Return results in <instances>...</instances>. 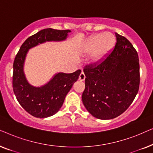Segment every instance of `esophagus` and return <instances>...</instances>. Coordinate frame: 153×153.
Listing matches in <instances>:
<instances>
[{"label": "esophagus", "instance_id": "1", "mask_svg": "<svg viewBox=\"0 0 153 153\" xmlns=\"http://www.w3.org/2000/svg\"><path fill=\"white\" fill-rule=\"evenodd\" d=\"M85 79V74L83 73V72H82L80 74V75H79V81H84Z\"/></svg>", "mask_w": 153, "mask_h": 153}]
</instances>
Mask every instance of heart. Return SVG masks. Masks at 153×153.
Listing matches in <instances>:
<instances>
[{
    "label": "heart",
    "instance_id": "1",
    "mask_svg": "<svg viewBox=\"0 0 153 153\" xmlns=\"http://www.w3.org/2000/svg\"><path fill=\"white\" fill-rule=\"evenodd\" d=\"M116 44L114 35L109 32L96 34L91 37L85 45V51L93 54V61L99 62L104 59L114 49Z\"/></svg>",
    "mask_w": 153,
    "mask_h": 153
}]
</instances>
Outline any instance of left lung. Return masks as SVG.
<instances>
[{
    "instance_id": "left-lung-1",
    "label": "left lung",
    "mask_w": 153,
    "mask_h": 153,
    "mask_svg": "<svg viewBox=\"0 0 153 153\" xmlns=\"http://www.w3.org/2000/svg\"><path fill=\"white\" fill-rule=\"evenodd\" d=\"M114 49L104 59L83 68V105L101 120L115 118L131 105L139 89L140 66L137 50L126 37L116 33Z\"/></svg>"
}]
</instances>
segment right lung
I'll use <instances>...</instances> for the list:
<instances>
[{
  "label": "right lung",
  "mask_w": 153,
  "mask_h": 153,
  "mask_svg": "<svg viewBox=\"0 0 153 153\" xmlns=\"http://www.w3.org/2000/svg\"><path fill=\"white\" fill-rule=\"evenodd\" d=\"M70 32L69 30L43 29L26 39L14 58L12 75L14 93L20 105L36 118H47L59 111L81 71L78 70L71 74L58 73L44 86L33 87L26 81L23 71L25 57L30 48L46 41L64 40Z\"/></svg>",
  "instance_id": "right-lung-1"
}]
</instances>
